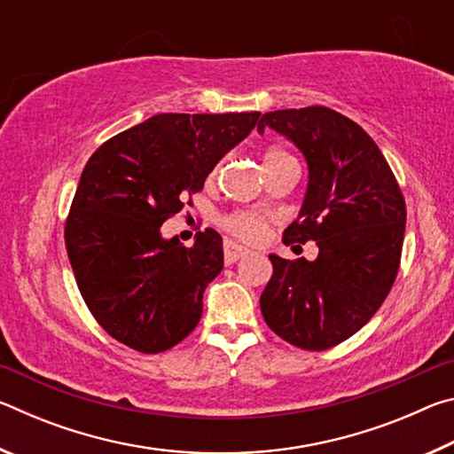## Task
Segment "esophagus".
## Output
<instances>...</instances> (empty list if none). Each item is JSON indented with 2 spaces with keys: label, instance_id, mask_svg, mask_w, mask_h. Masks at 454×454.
<instances>
[{
  "label": "esophagus",
  "instance_id": "esophagus-1",
  "mask_svg": "<svg viewBox=\"0 0 454 454\" xmlns=\"http://www.w3.org/2000/svg\"><path fill=\"white\" fill-rule=\"evenodd\" d=\"M246 254H248V252H246L244 248H240V246L226 242V246H224V262L226 264H234V262H238V260H240Z\"/></svg>",
  "mask_w": 454,
  "mask_h": 454
}]
</instances>
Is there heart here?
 I'll list each match as a JSON object with an SVG mask.
<instances>
[{
	"mask_svg": "<svg viewBox=\"0 0 454 454\" xmlns=\"http://www.w3.org/2000/svg\"><path fill=\"white\" fill-rule=\"evenodd\" d=\"M286 160H294L286 150L268 148L262 153V168L266 170V168H272L280 162H286ZM218 172H220V164L212 168L210 178H214ZM268 224H270V218L264 216V214H258V212L238 210V212H230V214H226V216L220 218V226L224 228L230 236H234L242 242H258L268 230Z\"/></svg>",
	"mask_w": 454,
	"mask_h": 454,
	"instance_id": "heart-1",
	"label": "heart"
}]
</instances>
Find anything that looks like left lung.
I'll return each mask as SVG.
<instances>
[{
  "label": "left lung",
  "instance_id": "8db88e82",
  "mask_svg": "<svg viewBox=\"0 0 454 454\" xmlns=\"http://www.w3.org/2000/svg\"><path fill=\"white\" fill-rule=\"evenodd\" d=\"M294 142L309 162V190L282 242L314 240L318 258L270 254L272 278L260 296L266 325L302 350H326L358 333L396 280L406 204L379 145L356 121L325 106L260 118Z\"/></svg>",
  "mask_w": 454,
  "mask_h": 454
}]
</instances>
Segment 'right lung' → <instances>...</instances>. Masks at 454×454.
<instances>
[{"instance_id": "obj_1", "label": "right lung", "mask_w": 454, "mask_h": 454, "mask_svg": "<svg viewBox=\"0 0 454 454\" xmlns=\"http://www.w3.org/2000/svg\"><path fill=\"white\" fill-rule=\"evenodd\" d=\"M260 112L158 114L91 153L64 238L83 302L107 334L144 355L182 342L202 294L224 266L206 228L192 248L160 226L204 188L206 176L252 132Z\"/></svg>"}]
</instances>
